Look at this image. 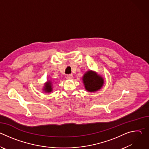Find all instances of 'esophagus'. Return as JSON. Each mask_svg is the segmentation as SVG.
Listing matches in <instances>:
<instances>
[{"mask_svg":"<svg viewBox=\"0 0 149 149\" xmlns=\"http://www.w3.org/2000/svg\"><path fill=\"white\" fill-rule=\"evenodd\" d=\"M73 78V75L72 74H67L66 75V78L67 79H72Z\"/></svg>","mask_w":149,"mask_h":149,"instance_id":"esophagus-1","label":"esophagus"}]
</instances>
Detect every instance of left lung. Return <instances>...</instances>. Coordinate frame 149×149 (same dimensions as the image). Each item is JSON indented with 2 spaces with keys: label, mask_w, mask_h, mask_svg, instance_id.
<instances>
[{
  "label": "left lung",
  "mask_w": 149,
  "mask_h": 149,
  "mask_svg": "<svg viewBox=\"0 0 149 149\" xmlns=\"http://www.w3.org/2000/svg\"><path fill=\"white\" fill-rule=\"evenodd\" d=\"M85 88L88 92H95L101 88L104 84V79L93 71H88L82 77Z\"/></svg>",
  "instance_id": "1"
}]
</instances>
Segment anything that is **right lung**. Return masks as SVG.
<instances>
[{"instance_id":"obj_1","label":"right lung","mask_w":149,"mask_h":149,"mask_svg":"<svg viewBox=\"0 0 149 149\" xmlns=\"http://www.w3.org/2000/svg\"><path fill=\"white\" fill-rule=\"evenodd\" d=\"M45 87H44V91L46 93H51L52 91V82L50 81H48L45 84Z\"/></svg>"}]
</instances>
